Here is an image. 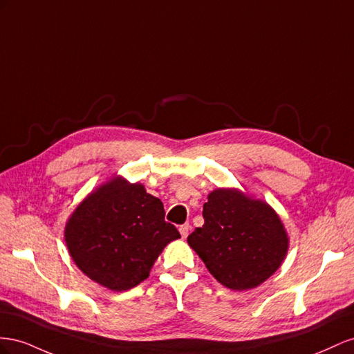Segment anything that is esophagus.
Masks as SVG:
<instances>
[{"mask_svg":"<svg viewBox=\"0 0 354 354\" xmlns=\"http://www.w3.org/2000/svg\"><path fill=\"white\" fill-rule=\"evenodd\" d=\"M179 233H180V236H183V239H187V236H188V233H189V225H188V224L180 225V227H179Z\"/></svg>","mask_w":354,"mask_h":354,"instance_id":"esophagus-1","label":"esophagus"}]
</instances>
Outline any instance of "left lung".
I'll return each mask as SVG.
<instances>
[{
    "label": "left lung",
    "instance_id": "obj_1",
    "mask_svg": "<svg viewBox=\"0 0 354 354\" xmlns=\"http://www.w3.org/2000/svg\"><path fill=\"white\" fill-rule=\"evenodd\" d=\"M203 227L188 245L221 285L233 290L257 288L281 266L289 248L286 230L266 201L234 188H218L203 205Z\"/></svg>",
    "mask_w": 354,
    "mask_h": 354
}]
</instances>
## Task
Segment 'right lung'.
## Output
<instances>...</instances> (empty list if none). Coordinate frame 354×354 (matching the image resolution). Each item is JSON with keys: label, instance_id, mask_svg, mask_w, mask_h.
<instances>
[{"label": "right lung", "instance_id": "1", "mask_svg": "<svg viewBox=\"0 0 354 354\" xmlns=\"http://www.w3.org/2000/svg\"><path fill=\"white\" fill-rule=\"evenodd\" d=\"M180 234L165 221L161 200L142 184L114 178L88 194L66 222L65 241L77 267L111 290L144 281L161 250Z\"/></svg>", "mask_w": 354, "mask_h": 354}]
</instances>
